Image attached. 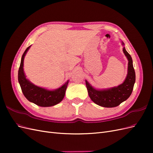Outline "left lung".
<instances>
[{"label": "left lung", "instance_id": "left-lung-1", "mask_svg": "<svg viewBox=\"0 0 153 153\" xmlns=\"http://www.w3.org/2000/svg\"><path fill=\"white\" fill-rule=\"evenodd\" d=\"M121 43L124 46L123 51L128 61L127 75L122 84L108 89H96L85 80V84L90 98L94 103L103 107H115L126 101L131 94L135 84V72L133 66L132 58L125 49L124 43L123 41Z\"/></svg>", "mask_w": 153, "mask_h": 153}]
</instances>
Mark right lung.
<instances>
[{"label":"right lung","mask_w":153,"mask_h":153,"mask_svg":"<svg viewBox=\"0 0 153 153\" xmlns=\"http://www.w3.org/2000/svg\"><path fill=\"white\" fill-rule=\"evenodd\" d=\"M30 47L31 45L25 50L24 54L22 55L20 66L18 70V82L21 87L22 92L30 102L37 105L43 107L54 106L59 103L63 100L65 96L69 80L61 87L54 90H49L32 84L26 78L24 70V58Z\"/></svg>","instance_id":"1"}]
</instances>
